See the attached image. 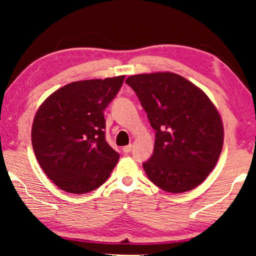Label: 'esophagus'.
Wrapping results in <instances>:
<instances>
[{"label": "esophagus", "mask_w": 256, "mask_h": 256, "mask_svg": "<svg viewBox=\"0 0 256 256\" xmlns=\"http://www.w3.org/2000/svg\"><path fill=\"white\" fill-rule=\"evenodd\" d=\"M131 149H132V146L131 144H128V146H125L124 148H123V151L125 154H128L130 151H131Z\"/></svg>", "instance_id": "1"}]
</instances>
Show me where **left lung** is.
<instances>
[{"instance_id": "8db88e82", "label": "left lung", "mask_w": 256, "mask_h": 256, "mask_svg": "<svg viewBox=\"0 0 256 256\" xmlns=\"http://www.w3.org/2000/svg\"><path fill=\"white\" fill-rule=\"evenodd\" d=\"M156 131L154 154L142 164L149 180L170 193L193 190L214 170L224 144L222 118L206 94L170 72L128 76Z\"/></svg>"}]
</instances>
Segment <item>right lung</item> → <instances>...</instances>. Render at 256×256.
Wrapping results in <instances>:
<instances>
[{
	"label": "right lung",
	"instance_id": "obj_1",
	"mask_svg": "<svg viewBox=\"0 0 256 256\" xmlns=\"http://www.w3.org/2000/svg\"><path fill=\"white\" fill-rule=\"evenodd\" d=\"M125 76L76 81L56 90L38 108L32 148L42 170L60 190L84 194L105 183L120 154L107 144L104 110Z\"/></svg>",
	"mask_w": 256,
	"mask_h": 256
}]
</instances>
